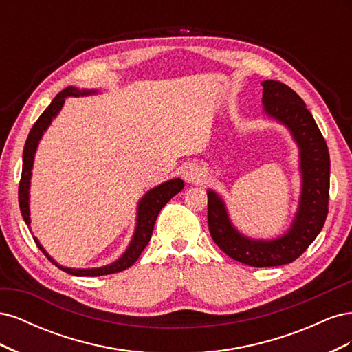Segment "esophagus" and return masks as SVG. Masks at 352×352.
I'll list each match as a JSON object with an SVG mask.
<instances>
[{
    "label": "esophagus",
    "mask_w": 352,
    "mask_h": 352,
    "mask_svg": "<svg viewBox=\"0 0 352 352\" xmlns=\"http://www.w3.org/2000/svg\"><path fill=\"white\" fill-rule=\"evenodd\" d=\"M182 176L186 182H198L202 176V172H201V168L197 166H188L184 168Z\"/></svg>",
    "instance_id": "34e87169"
}]
</instances>
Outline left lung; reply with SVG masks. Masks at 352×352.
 I'll return each mask as SVG.
<instances>
[{
  "label": "left lung",
  "instance_id": "1",
  "mask_svg": "<svg viewBox=\"0 0 352 352\" xmlns=\"http://www.w3.org/2000/svg\"><path fill=\"white\" fill-rule=\"evenodd\" d=\"M263 85L265 113L289 127L301 150L302 195L291 230L274 241H251L232 228L223 201L208 190V230L230 258L252 267H274L295 261L310 247L329 212L330 158L324 138L311 113L294 89L278 80Z\"/></svg>",
  "mask_w": 352,
  "mask_h": 352
}]
</instances>
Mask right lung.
<instances>
[{
	"mask_svg": "<svg viewBox=\"0 0 352 352\" xmlns=\"http://www.w3.org/2000/svg\"><path fill=\"white\" fill-rule=\"evenodd\" d=\"M85 94H91L89 91H79L73 87H69L66 89H63L60 94H57V97L52 100V102L45 109V111L39 116V119L35 122V124L32 126V129L28 135V140L25 144V150H23V168H22V177H20L19 182V206L20 211H22V216L25 219V223L29 226L30 225V219H29V182H30V170L32 164H34V154L38 146V142L41 140L42 133L48 127L51 123L52 117H56V114L60 111V109L65 104L66 97H78V95H85ZM185 184L182 179H172L167 180L163 185H160L154 189H151L140 202V207H138V223H136V232L133 235V239L129 245V248L124 252L122 258L117 260L113 264L104 265V267L98 269H67L63 267V265H58L54 260H52L50 255L45 252V250L41 247V243L38 239L34 236L35 243L38 245V248L44 252L45 257L52 263L56 264L58 269L63 272H66L73 276H102V274H111V273H119L122 270L129 269L131 265L140 258V255L145 250L153 235V229L155 225V220L160 210H162L167 202L172 199L176 194H179L180 190L184 189Z\"/></svg>",
	"mask_w": 352,
	"mask_h": 352,
	"instance_id": "1",
	"label": "right lung"
}]
</instances>
